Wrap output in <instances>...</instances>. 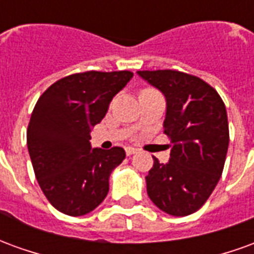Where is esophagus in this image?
Here are the masks:
<instances>
[{
	"mask_svg": "<svg viewBox=\"0 0 254 254\" xmlns=\"http://www.w3.org/2000/svg\"><path fill=\"white\" fill-rule=\"evenodd\" d=\"M136 151H137V149L133 148V147H127V148H125V152H127V156H130V155L136 154Z\"/></svg>",
	"mask_w": 254,
	"mask_h": 254,
	"instance_id": "1",
	"label": "esophagus"
}]
</instances>
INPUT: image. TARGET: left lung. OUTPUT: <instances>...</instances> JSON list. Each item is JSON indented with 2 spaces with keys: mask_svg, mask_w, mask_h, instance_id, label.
I'll list each match as a JSON object with an SVG mask.
<instances>
[{
  "mask_svg": "<svg viewBox=\"0 0 254 254\" xmlns=\"http://www.w3.org/2000/svg\"><path fill=\"white\" fill-rule=\"evenodd\" d=\"M166 98L165 133L171 138L169 162L154 158L145 177L147 193L160 211L173 216L196 212L220 180L229 148L223 100L196 76L177 70H138Z\"/></svg>",
  "mask_w": 254,
  "mask_h": 254,
  "instance_id": "8db88e82",
  "label": "left lung"
}]
</instances>
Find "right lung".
Segmentation results:
<instances>
[{"instance_id":"right-lung-1","label":"right lung","mask_w":254,"mask_h":254,"mask_svg":"<svg viewBox=\"0 0 254 254\" xmlns=\"http://www.w3.org/2000/svg\"><path fill=\"white\" fill-rule=\"evenodd\" d=\"M132 72H84L54 83L38 99L27 130V147L39 187L53 207L83 216L109 193L110 174L125 151L91 147V130Z\"/></svg>"}]
</instances>
